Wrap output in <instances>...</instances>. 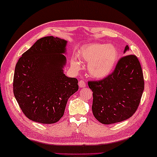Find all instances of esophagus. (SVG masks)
Segmentation results:
<instances>
[{"label":"esophagus","mask_w":157,"mask_h":157,"mask_svg":"<svg viewBox=\"0 0 157 157\" xmlns=\"http://www.w3.org/2000/svg\"><path fill=\"white\" fill-rule=\"evenodd\" d=\"M78 86L80 87H85L86 86V81L83 80H81L78 82Z\"/></svg>","instance_id":"34e87169"}]
</instances>
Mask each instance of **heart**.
<instances>
[{"label":"heart","instance_id":"obj_1","mask_svg":"<svg viewBox=\"0 0 157 157\" xmlns=\"http://www.w3.org/2000/svg\"><path fill=\"white\" fill-rule=\"evenodd\" d=\"M78 57L88 63L87 71L92 78L103 79L110 74L116 66L119 58V52L113 45L92 43L81 48L78 50ZM71 64L76 69L80 67L78 58L74 56Z\"/></svg>","mask_w":157,"mask_h":157}]
</instances>
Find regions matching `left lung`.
Masks as SVG:
<instances>
[{"label":"left lung","instance_id":"left-lung-1","mask_svg":"<svg viewBox=\"0 0 157 157\" xmlns=\"http://www.w3.org/2000/svg\"><path fill=\"white\" fill-rule=\"evenodd\" d=\"M129 50L126 45L124 54ZM93 92L92 112L103 124L123 121L135 113L144 90L141 66L134 55L121 59L110 75L98 81H89Z\"/></svg>","mask_w":157,"mask_h":157}]
</instances>
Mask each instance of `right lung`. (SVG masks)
Masks as SVG:
<instances>
[{
  "label": "right lung",
  "mask_w": 157,
  "mask_h": 157,
  "mask_svg": "<svg viewBox=\"0 0 157 157\" xmlns=\"http://www.w3.org/2000/svg\"><path fill=\"white\" fill-rule=\"evenodd\" d=\"M67 41L38 39L16 65L13 90L24 114L33 121L52 124L64 114L68 98L78 91V80L65 76Z\"/></svg>",
  "instance_id": "right-lung-1"
}]
</instances>
